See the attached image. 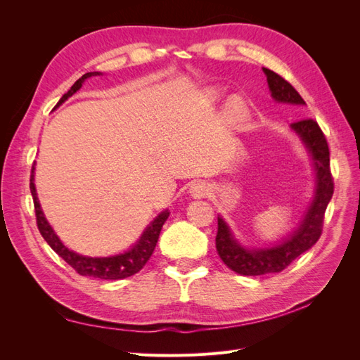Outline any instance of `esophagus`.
<instances>
[{"mask_svg":"<svg viewBox=\"0 0 360 360\" xmlns=\"http://www.w3.org/2000/svg\"><path fill=\"white\" fill-rule=\"evenodd\" d=\"M209 192H210L209 184L204 181H193L189 188V193L193 198H202L205 195H209Z\"/></svg>","mask_w":360,"mask_h":360,"instance_id":"1","label":"esophagus"}]
</instances>
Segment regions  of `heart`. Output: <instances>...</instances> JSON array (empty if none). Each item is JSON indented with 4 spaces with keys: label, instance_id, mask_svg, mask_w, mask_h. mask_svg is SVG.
Returning <instances> with one entry per match:
<instances>
[{
    "label": "heart",
    "instance_id": "heart-1",
    "mask_svg": "<svg viewBox=\"0 0 360 360\" xmlns=\"http://www.w3.org/2000/svg\"><path fill=\"white\" fill-rule=\"evenodd\" d=\"M226 112H228V117L231 118V122L237 123L238 120H242L246 115V108H245L243 102L238 99V97H234V99L228 102Z\"/></svg>",
    "mask_w": 360,
    "mask_h": 360
}]
</instances>
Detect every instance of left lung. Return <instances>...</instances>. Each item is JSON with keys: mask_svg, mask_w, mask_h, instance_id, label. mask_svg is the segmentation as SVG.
<instances>
[{"mask_svg": "<svg viewBox=\"0 0 360 360\" xmlns=\"http://www.w3.org/2000/svg\"><path fill=\"white\" fill-rule=\"evenodd\" d=\"M271 97L279 103L307 105L294 86L274 70L263 68ZM314 160L315 195L300 226L279 245L263 249H246L238 243L222 217H217L216 249L224 263L238 275L258 276L279 274L288 267L304 250L312 248L321 236L324 212L333 195V179L330 172L329 146L319 123L312 118H303L291 123Z\"/></svg>", "mask_w": 360, "mask_h": 360, "instance_id": "8db88e82", "label": "left lung"}]
</instances>
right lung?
Listing matches in <instances>:
<instances>
[{"mask_svg": "<svg viewBox=\"0 0 360 360\" xmlns=\"http://www.w3.org/2000/svg\"><path fill=\"white\" fill-rule=\"evenodd\" d=\"M97 75H102V73L101 72H89V73L82 75L81 78L70 86V90L66 94H63L57 106H60L64 101H68L70 96H73L76 91H78L86 78H91V76H97ZM34 169L36 168H34V165H32L31 179H30V189H31V195H32V201H34L37 228H39L41 237L48 242V245L53 250H56V252L64 261H66L69 266H72L82 276H91V278H99V279H124L127 276H132V275L138 274V271L146 266V263L150 259L151 254H153V250L156 248L162 226L168 219V216H169L168 210L162 212L159 216H156V219L146 228V231L143 233V236H141L139 240L129 250H126V252L114 255V257H102V258L84 257V255L73 252V250L64 246L58 238V236L53 233L49 222L46 221L45 214H43V212H41L36 186H34Z\"/></svg>", "mask_w": 360, "mask_h": 360, "instance_id": "obj_1", "label": "right lung"}]
</instances>
